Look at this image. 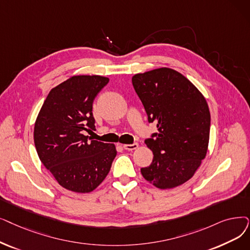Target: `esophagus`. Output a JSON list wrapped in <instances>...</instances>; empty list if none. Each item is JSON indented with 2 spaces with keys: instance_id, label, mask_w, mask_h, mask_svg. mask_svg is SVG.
<instances>
[{
  "instance_id": "34e87169",
  "label": "esophagus",
  "mask_w": 250,
  "mask_h": 250,
  "mask_svg": "<svg viewBox=\"0 0 250 250\" xmlns=\"http://www.w3.org/2000/svg\"><path fill=\"white\" fill-rule=\"evenodd\" d=\"M139 146L138 143H133V144H126V145H124V149L125 150H128V151H133L135 149H137Z\"/></svg>"
}]
</instances>
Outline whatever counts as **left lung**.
<instances>
[{
	"instance_id": "1",
	"label": "left lung",
	"mask_w": 250,
	"mask_h": 250,
	"mask_svg": "<svg viewBox=\"0 0 250 250\" xmlns=\"http://www.w3.org/2000/svg\"><path fill=\"white\" fill-rule=\"evenodd\" d=\"M132 83L149 124L157 133L145 140L153 160L142 176L159 189L182 185L193 177L208 147L210 113L203 95L170 68L135 74Z\"/></svg>"
}]
</instances>
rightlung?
<instances>
[{
  "mask_svg": "<svg viewBox=\"0 0 250 250\" xmlns=\"http://www.w3.org/2000/svg\"><path fill=\"white\" fill-rule=\"evenodd\" d=\"M109 82L77 75L53 88L37 117L34 139L42 165L63 188L89 193L98 187L116 156L113 144L92 140L93 102Z\"/></svg>",
  "mask_w": 250,
  "mask_h": 250,
  "instance_id": "1",
  "label": "right lung"
}]
</instances>
